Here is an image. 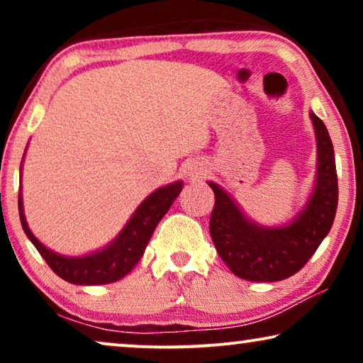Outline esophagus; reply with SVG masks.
Segmentation results:
<instances>
[{"mask_svg": "<svg viewBox=\"0 0 363 363\" xmlns=\"http://www.w3.org/2000/svg\"><path fill=\"white\" fill-rule=\"evenodd\" d=\"M203 167L198 165L196 162H190L188 165L185 167V177L188 180H198V178H201L203 175Z\"/></svg>", "mask_w": 363, "mask_h": 363, "instance_id": "1", "label": "esophagus"}]
</instances>
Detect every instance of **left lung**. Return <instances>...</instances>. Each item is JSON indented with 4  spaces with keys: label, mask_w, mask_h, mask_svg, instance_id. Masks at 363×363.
<instances>
[{
    "label": "left lung",
    "mask_w": 363,
    "mask_h": 363,
    "mask_svg": "<svg viewBox=\"0 0 363 363\" xmlns=\"http://www.w3.org/2000/svg\"><path fill=\"white\" fill-rule=\"evenodd\" d=\"M317 143L315 182L302 210L282 226H262L250 220L238 203L215 182L210 218L211 240L233 274L252 282H274L296 274L311 259L334 223L337 186L334 145L324 122L309 112Z\"/></svg>",
    "instance_id": "obj_1"
}]
</instances>
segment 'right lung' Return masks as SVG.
Returning <instances> with one entry per match:
<instances>
[{"label": "right lung", "mask_w": 363, "mask_h": 363, "mask_svg": "<svg viewBox=\"0 0 363 363\" xmlns=\"http://www.w3.org/2000/svg\"><path fill=\"white\" fill-rule=\"evenodd\" d=\"M23 163V162H21ZM183 188V182H173L170 185L157 188L143 200L133 215L128 218L122 231L102 247L84 256H62L49 250L29 230L24 216L23 195L19 190L18 208L23 230L33 242L39 255L44 257L49 267L64 281L77 286L111 284L122 279L130 272L145 252V247L155 231V228L165 213L170 210L172 203L177 200Z\"/></svg>", "instance_id": "right-lung-1"}]
</instances>
